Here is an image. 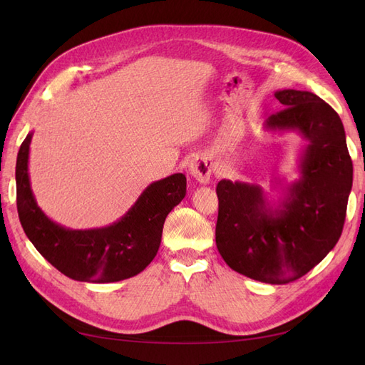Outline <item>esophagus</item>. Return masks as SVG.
<instances>
[{
	"mask_svg": "<svg viewBox=\"0 0 365 365\" xmlns=\"http://www.w3.org/2000/svg\"><path fill=\"white\" fill-rule=\"evenodd\" d=\"M212 168H213L212 158H210L208 155H201V157H196L190 163L189 172L195 180L205 184L210 180V175H212Z\"/></svg>",
	"mask_w": 365,
	"mask_h": 365,
	"instance_id": "obj_1",
	"label": "esophagus"
}]
</instances>
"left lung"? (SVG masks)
I'll return each instance as SVG.
<instances>
[{
	"instance_id": "1",
	"label": "left lung",
	"mask_w": 365,
	"mask_h": 365,
	"mask_svg": "<svg viewBox=\"0 0 365 365\" xmlns=\"http://www.w3.org/2000/svg\"><path fill=\"white\" fill-rule=\"evenodd\" d=\"M274 96L284 109L269 115L264 129L298 132L306 140L298 160L300 178L284 187L277 204L257 184L220 180L216 247L236 272L284 284L303 277L336 245L353 165L344 126L332 106L309 91L280 90Z\"/></svg>"
}]
</instances>
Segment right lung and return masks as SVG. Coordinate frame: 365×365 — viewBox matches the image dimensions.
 I'll return each mask as SVG.
<instances>
[{
    "mask_svg": "<svg viewBox=\"0 0 365 365\" xmlns=\"http://www.w3.org/2000/svg\"><path fill=\"white\" fill-rule=\"evenodd\" d=\"M31 132L16 160V205L21 225L35 248L67 277L88 283H113L134 277L157 256L163 225L185 196L182 173L149 184L117 222L91 230L62 227L39 208L29 176Z\"/></svg>",
    "mask_w": 365,
    "mask_h": 365,
    "instance_id": "obj_1",
    "label": "right lung"
}]
</instances>
